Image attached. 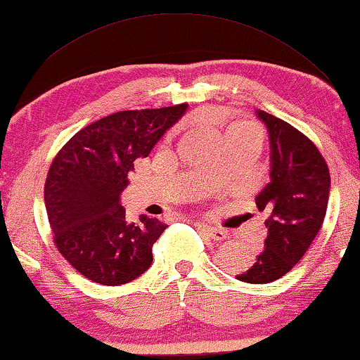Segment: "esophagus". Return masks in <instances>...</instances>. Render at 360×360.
Masks as SVG:
<instances>
[{"instance_id": "1", "label": "esophagus", "mask_w": 360, "mask_h": 360, "mask_svg": "<svg viewBox=\"0 0 360 360\" xmlns=\"http://www.w3.org/2000/svg\"><path fill=\"white\" fill-rule=\"evenodd\" d=\"M198 226L207 234L209 238L214 239V240H224V239H226V231L221 230V228L211 226V225H206V224H198Z\"/></svg>"}]
</instances>
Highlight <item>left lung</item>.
Masks as SVG:
<instances>
[{
  "instance_id": "left-lung-1",
  "label": "left lung",
  "mask_w": 360,
  "mask_h": 360,
  "mask_svg": "<svg viewBox=\"0 0 360 360\" xmlns=\"http://www.w3.org/2000/svg\"><path fill=\"white\" fill-rule=\"evenodd\" d=\"M269 139V182L255 202L267 219L264 248L252 267L236 278L271 283L290 272L321 230L330 176L318 148L291 124L257 110Z\"/></svg>"
}]
</instances>
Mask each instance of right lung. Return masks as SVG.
Returning <instances> with one entry per match:
<instances>
[{
  "label": "right lung",
  "mask_w": 360,
  "mask_h": 360,
  "mask_svg": "<svg viewBox=\"0 0 360 360\" xmlns=\"http://www.w3.org/2000/svg\"><path fill=\"white\" fill-rule=\"evenodd\" d=\"M187 107L108 115L58 153L45 182V207L58 250L82 276L120 286L151 267L153 245L167 225L145 214L129 221L121 195L134 162L148 158Z\"/></svg>",
  "instance_id": "1"
}]
</instances>
